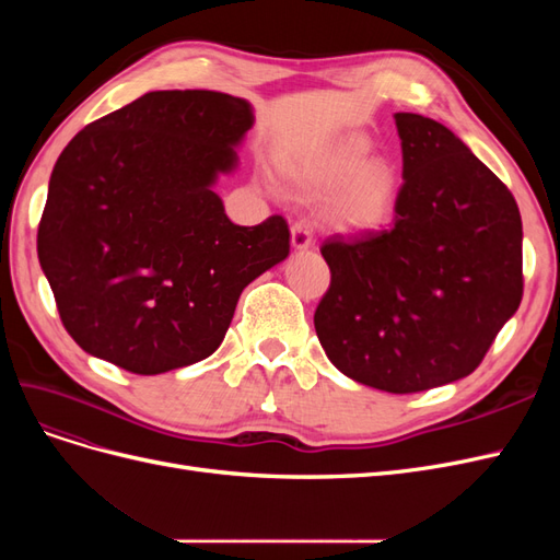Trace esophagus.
<instances>
[{
  "mask_svg": "<svg viewBox=\"0 0 560 560\" xmlns=\"http://www.w3.org/2000/svg\"><path fill=\"white\" fill-rule=\"evenodd\" d=\"M292 245L296 249H308L313 245V229L308 222H294L292 224Z\"/></svg>",
  "mask_w": 560,
  "mask_h": 560,
  "instance_id": "esophagus-1",
  "label": "esophagus"
}]
</instances>
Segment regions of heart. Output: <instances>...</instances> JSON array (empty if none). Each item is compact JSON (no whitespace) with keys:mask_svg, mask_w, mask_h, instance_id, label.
<instances>
[{"mask_svg":"<svg viewBox=\"0 0 560 560\" xmlns=\"http://www.w3.org/2000/svg\"><path fill=\"white\" fill-rule=\"evenodd\" d=\"M364 140H346L322 161L315 182L338 191L334 200V219L346 229L378 226L387 217L397 194L395 171L385 161H366Z\"/></svg>","mask_w":560,"mask_h":560,"instance_id":"b5f03b06","label":"heart"}]
</instances>
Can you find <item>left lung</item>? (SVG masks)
<instances>
[{"mask_svg": "<svg viewBox=\"0 0 560 560\" xmlns=\"http://www.w3.org/2000/svg\"><path fill=\"white\" fill-rule=\"evenodd\" d=\"M404 184L393 226L329 235L315 331L331 364L393 395L469 376L523 299L521 212L460 138L395 114Z\"/></svg>", "mask_w": 560, "mask_h": 560, "instance_id": "8db88e82", "label": "left lung"}]
</instances>
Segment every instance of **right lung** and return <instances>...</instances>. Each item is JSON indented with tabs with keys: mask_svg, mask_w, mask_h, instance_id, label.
I'll return each instance as SVG.
<instances>
[{
	"mask_svg": "<svg viewBox=\"0 0 560 560\" xmlns=\"http://www.w3.org/2000/svg\"><path fill=\"white\" fill-rule=\"evenodd\" d=\"M249 128L241 97L154 91L62 149L37 254L83 350L140 376L206 360L241 292L290 254L284 217L238 226L212 191Z\"/></svg>",
	"mask_w": 560,
	"mask_h": 560,
	"instance_id": "1",
	"label": "right lung"
}]
</instances>
